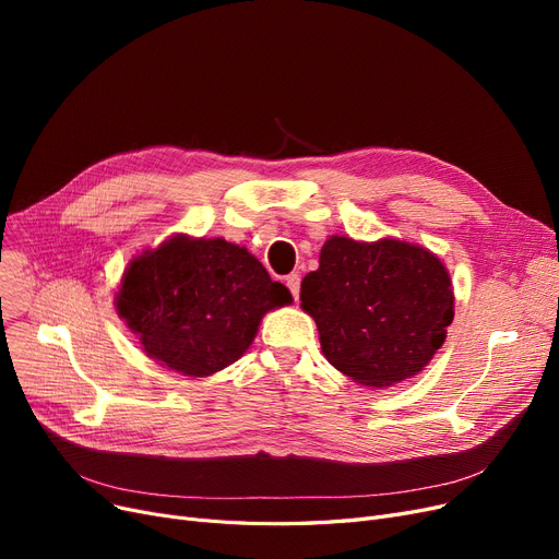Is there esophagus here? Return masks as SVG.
Here are the masks:
<instances>
[{"mask_svg": "<svg viewBox=\"0 0 559 559\" xmlns=\"http://www.w3.org/2000/svg\"><path fill=\"white\" fill-rule=\"evenodd\" d=\"M285 283H287V287H289V292H292V297H295V301H299V289H301V276H299V274H289V276L285 278Z\"/></svg>", "mask_w": 559, "mask_h": 559, "instance_id": "obj_1", "label": "esophagus"}]
</instances>
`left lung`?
I'll return each mask as SVG.
<instances>
[{"label":"left lung","mask_w":559,"mask_h":559,"mask_svg":"<svg viewBox=\"0 0 559 559\" xmlns=\"http://www.w3.org/2000/svg\"><path fill=\"white\" fill-rule=\"evenodd\" d=\"M301 308L337 371L385 390L424 371L442 348L455 295L447 264L421 245L331 235L319 267L301 281Z\"/></svg>","instance_id":"left-lung-1"}]
</instances>
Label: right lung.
<instances>
[{
	"label": "right lung",
	"mask_w": 559,
	"mask_h": 559,
	"mask_svg": "<svg viewBox=\"0 0 559 559\" xmlns=\"http://www.w3.org/2000/svg\"><path fill=\"white\" fill-rule=\"evenodd\" d=\"M287 304L289 289L245 247L186 233L133 255L115 295L144 354L190 378L240 360L262 317Z\"/></svg>",
	"instance_id": "1"
}]
</instances>
